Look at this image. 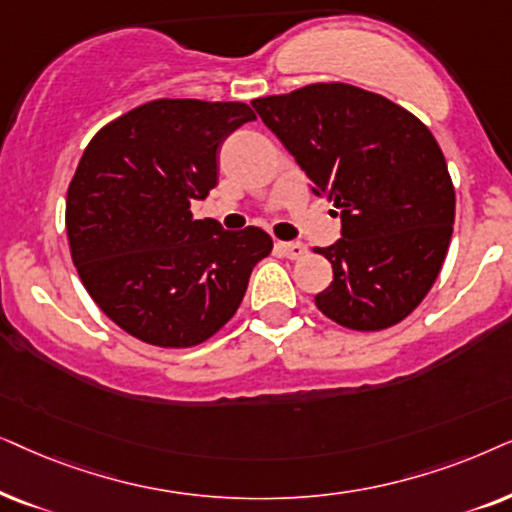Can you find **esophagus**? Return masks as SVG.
<instances>
[{"label":"esophagus","instance_id":"obj_1","mask_svg":"<svg viewBox=\"0 0 512 512\" xmlns=\"http://www.w3.org/2000/svg\"><path fill=\"white\" fill-rule=\"evenodd\" d=\"M276 248H278V252H281V255L290 257V260H299V257L306 255V245L304 243H295V241L276 243Z\"/></svg>","mask_w":512,"mask_h":512}]
</instances>
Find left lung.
<instances>
[{
  "mask_svg": "<svg viewBox=\"0 0 512 512\" xmlns=\"http://www.w3.org/2000/svg\"><path fill=\"white\" fill-rule=\"evenodd\" d=\"M252 107L342 217V238L316 250L332 264L318 309L360 332L410 316L440 274L454 224L452 177L433 133L384 95L337 81Z\"/></svg>",
  "mask_w": 512,
  "mask_h": 512,
  "instance_id": "obj_1",
  "label": "left lung"
}]
</instances>
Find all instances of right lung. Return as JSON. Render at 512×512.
Listing matches in <instances>:
<instances>
[{
    "label": "right lung",
    "mask_w": 512,
    "mask_h": 512,
    "mask_svg": "<svg viewBox=\"0 0 512 512\" xmlns=\"http://www.w3.org/2000/svg\"><path fill=\"white\" fill-rule=\"evenodd\" d=\"M255 119L243 102L152 100L100 128L67 189L72 262L93 302L163 349L213 337L234 316L267 231L194 220L217 185L222 142Z\"/></svg>",
    "instance_id": "add662e5"
}]
</instances>
